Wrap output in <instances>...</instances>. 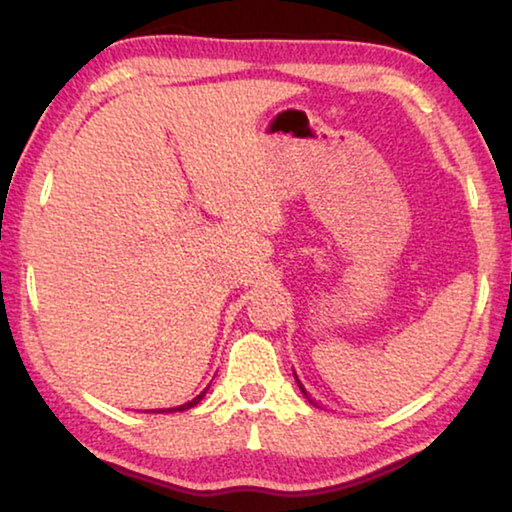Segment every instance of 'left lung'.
I'll return each mask as SVG.
<instances>
[{
	"mask_svg": "<svg viewBox=\"0 0 512 512\" xmlns=\"http://www.w3.org/2000/svg\"><path fill=\"white\" fill-rule=\"evenodd\" d=\"M296 380H298V377H296ZM298 387H300V382H298ZM300 391H303V394H305V389L303 387H300ZM307 396V394H305Z\"/></svg>",
	"mask_w": 512,
	"mask_h": 512,
	"instance_id": "obj_1",
	"label": "left lung"
}]
</instances>
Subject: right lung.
I'll return each mask as SVG.
<instances>
[{
	"mask_svg": "<svg viewBox=\"0 0 512 512\" xmlns=\"http://www.w3.org/2000/svg\"><path fill=\"white\" fill-rule=\"evenodd\" d=\"M202 396H205V391H202L200 396H195L193 401H188V403H184V405H179V408H172V412H177V410H188V408H193V405H198L200 401H202ZM156 412V410H153ZM158 412H170V410H158Z\"/></svg>",
	"mask_w": 512,
	"mask_h": 512,
	"instance_id": "obj_1",
	"label": "right lung"
}]
</instances>
